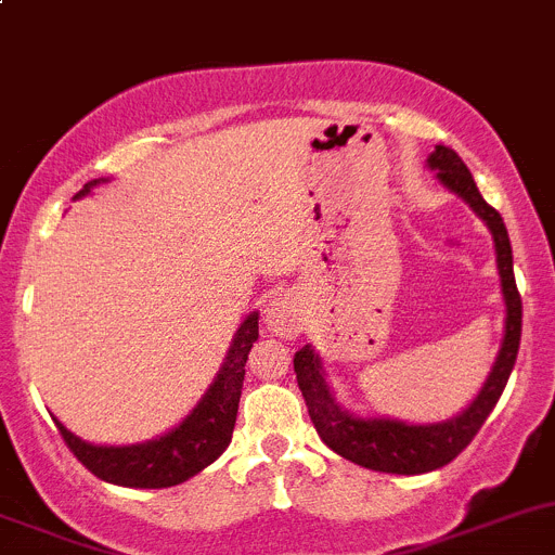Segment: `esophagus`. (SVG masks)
<instances>
[{"label":"esophagus","instance_id":"esophagus-1","mask_svg":"<svg viewBox=\"0 0 555 555\" xmlns=\"http://www.w3.org/2000/svg\"><path fill=\"white\" fill-rule=\"evenodd\" d=\"M266 327L279 338H295L304 330V317H300L298 300L287 293L273 295L266 309Z\"/></svg>","mask_w":555,"mask_h":555}]
</instances>
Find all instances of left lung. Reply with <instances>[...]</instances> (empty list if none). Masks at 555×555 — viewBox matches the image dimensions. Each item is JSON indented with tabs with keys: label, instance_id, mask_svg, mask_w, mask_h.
<instances>
[{
	"label": "left lung",
	"instance_id": "1",
	"mask_svg": "<svg viewBox=\"0 0 555 555\" xmlns=\"http://www.w3.org/2000/svg\"><path fill=\"white\" fill-rule=\"evenodd\" d=\"M427 169L438 173V179L451 193H456L464 204H469V209L486 222L491 238H494L496 271H500L502 300H505V333H502V344L491 373L486 376L475 400L456 416L435 424H408L389 416H357V413L346 411L335 397L319 351L309 344L295 354L298 386L304 391L309 416L324 446H330L335 453L360 464V467L391 475L433 473L467 449L469 440L478 435V429L483 427L489 413L494 411L496 400L505 391L520 344V295L516 276H513L511 236H507L500 211L486 204L473 173L451 147L438 144L435 153H429Z\"/></svg>",
	"mask_w": 555,
	"mask_h": 555
}]
</instances>
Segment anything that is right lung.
<instances>
[{
    "label": "right lung",
    "instance_id": "right-lung-1",
    "mask_svg": "<svg viewBox=\"0 0 555 555\" xmlns=\"http://www.w3.org/2000/svg\"><path fill=\"white\" fill-rule=\"evenodd\" d=\"M102 182H106V179L88 182L75 195V201L86 198ZM257 319H260V313L251 311L238 324L236 335L231 340V349H228L215 382L209 384L204 397L195 402L193 411L177 427H171L169 433L158 435L153 440H144V443L96 446L77 438L72 429H66L53 416L61 438L66 440L69 451L106 483L128 486V489H169V486L184 483V480L198 475L204 467H209L215 459H220V453L231 446L238 400H242L246 357H249L251 344L260 335Z\"/></svg>",
    "mask_w": 555,
    "mask_h": 555
}]
</instances>
